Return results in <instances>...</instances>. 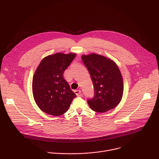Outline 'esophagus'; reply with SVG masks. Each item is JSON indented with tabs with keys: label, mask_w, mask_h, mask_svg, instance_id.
Wrapping results in <instances>:
<instances>
[{
	"label": "esophagus",
	"mask_w": 159,
	"mask_h": 159,
	"mask_svg": "<svg viewBox=\"0 0 159 159\" xmlns=\"http://www.w3.org/2000/svg\"><path fill=\"white\" fill-rule=\"evenodd\" d=\"M74 93H75V94L77 96H79L80 95V94H81V91H80V90H75Z\"/></svg>",
	"instance_id": "esophagus-1"
}]
</instances>
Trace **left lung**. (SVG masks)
I'll return each instance as SVG.
<instances>
[{
  "label": "left lung",
  "instance_id": "8db88e82",
  "mask_svg": "<svg viewBox=\"0 0 159 159\" xmlns=\"http://www.w3.org/2000/svg\"><path fill=\"white\" fill-rule=\"evenodd\" d=\"M82 59L94 84V98L87 101L90 107L98 112L116 107L122 99L124 90L123 77L116 63L94 53L83 55Z\"/></svg>",
  "mask_w": 159,
  "mask_h": 159
}]
</instances>
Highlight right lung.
<instances>
[{
    "instance_id": "1",
    "label": "right lung",
    "mask_w": 159,
    "mask_h": 159,
    "mask_svg": "<svg viewBox=\"0 0 159 159\" xmlns=\"http://www.w3.org/2000/svg\"><path fill=\"white\" fill-rule=\"evenodd\" d=\"M76 56L75 53H57L43 58L34 72L32 82L34 99L43 112L60 116L69 109L76 94L63 74Z\"/></svg>"
}]
</instances>
